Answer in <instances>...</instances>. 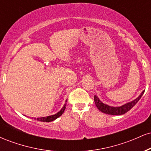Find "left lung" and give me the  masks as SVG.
I'll list each match as a JSON object with an SVG mask.
<instances>
[{
	"mask_svg": "<svg viewBox=\"0 0 151 151\" xmlns=\"http://www.w3.org/2000/svg\"><path fill=\"white\" fill-rule=\"evenodd\" d=\"M144 91H143V92L141 93V95H140L138 98H136V99L133 100V101L129 102V103H127L126 104L119 107H113L106 104H104L102 103V102L100 101L99 99L96 95L94 96V102L99 110L101 111L103 113L110 114V115H122V114H126V112H128L129 110H131V109L136 104L137 102L139 101L140 99L141 98L142 95L143 94Z\"/></svg>",
	"mask_w": 151,
	"mask_h": 151,
	"instance_id": "8db88e82",
	"label": "left lung"
}]
</instances>
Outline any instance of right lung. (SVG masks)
<instances>
[{
    "label": "right lung",
    "mask_w": 151,
    "mask_h": 151,
    "mask_svg": "<svg viewBox=\"0 0 151 151\" xmlns=\"http://www.w3.org/2000/svg\"><path fill=\"white\" fill-rule=\"evenodd\" d=\"M66 104H65V106H63V108H62L61 110L60 111L58 112V114H55V115H52V116H46V117H41V118H37V121H42V122H50V121H52L54 120H55L56 119H58V117H60V116L62 115V114L64 113V111H65L66 107Z\"/></svg>",
    "instance_id": "obj_1"
}]
</instances>
